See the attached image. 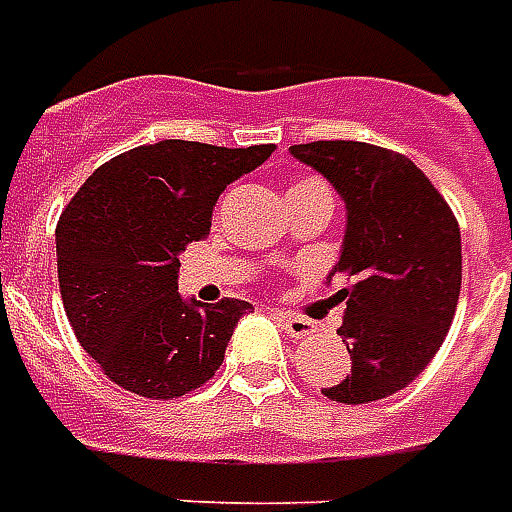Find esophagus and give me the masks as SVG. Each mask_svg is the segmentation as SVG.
<instances>
[{"mask_svg": "<svg viewBox=\"0 0 512 512\" xmlns=\"http://www.w3.org/2000/svg\"><path fill=\"white\" fill-rule=\"evenodd\" d=\"M277 320H280V326L286 328V334L289 337H294V340H300V337H311L317 328H314V323L311 320H306V317H297V314H277Z\"/></svg>", "mask_w": 512, "mask_h": 512, "instance_id": "1", "label": "esophagus"}]
</instances>
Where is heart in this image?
Wrapping results in <instances>:
<instances>
[{"instance_id":"b5f03b06","label":"heart","mask_w":512,"mask_h":512,"mask_svg":"<svg viewBox=\"0 0 512 512\" xmlns=\"http://www.w3.org/2000/svg\"><path fill=\"white\" fill-rule=\"evenodd\" d=\"M314 195H326L331 198V189L323 178H317V175H303V178H297L289 189V198H314Z\"/></svg>"}]
</instances>
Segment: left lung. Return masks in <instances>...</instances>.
Here are the masks:
<instances>
[{"instance_id":"1","label":"left lung","mask_w":512,"mask_h":512,"mask_svg":"<svg viewBox=\"0 0 512 512\" xmlns=\"http://www.w3.org/2000/svg\"><path fill=\"white\" fill-rule=\"evenodd\" d=\"M291 155L343 195L348 223L331 274L351 354L334 402L362 405L408 388L448 334L462 289V238L448 201L408 155L362 141L294 144Z\"/></svg>"}]
</instances>
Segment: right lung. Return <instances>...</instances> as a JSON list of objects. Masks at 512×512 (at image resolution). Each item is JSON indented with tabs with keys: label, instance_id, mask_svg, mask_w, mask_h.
I'll use <instances>...</instances> for the list:
<instances>
[{
	"label": "right lung",
	"instance_id": "obj_1",
	"mask_svg": "<svg viewBox=\"0 0 512 512\" xmlns=\"http://www.w3.org/2000/svg\"><path fill=\"white\" fill-rule=\"evenodd\" d=\"M274 144L243 150L167 138L110 158L56 223L67 320L98 368L147 399L184 397L221 368L246 300L186 303L178 255L203 240L226 186Z\"/></svg>",
	"mask_w": 512,
	"mask_h": 512
}]
</instances>
